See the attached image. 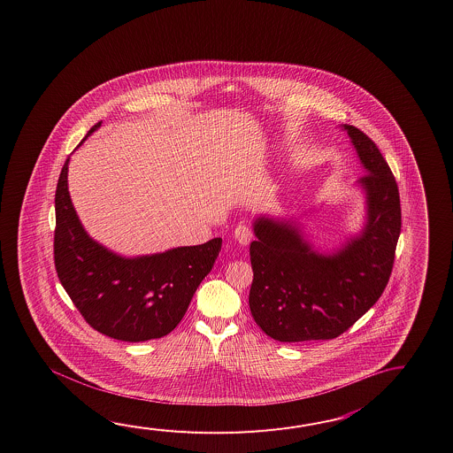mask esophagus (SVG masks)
I'll use <instances>...</instances> for the list:
<instances>
[{"label": "esophagus", "instance_id": "34e87169", "mask_svg": "<svg viewBox=\"0 0 453 453\" xmlns=\"http://www.w3.org/2000/svg\"><path fill=\"white\" fill-rule=\"evenodd\" d=\"M233 236H234V240L238 241L242 246H248L250 240H252V231H250V226H246V225H238V226L234 228Z\"/></svg>", "mask_w": 453, "mask_h": 453}]
</instances>
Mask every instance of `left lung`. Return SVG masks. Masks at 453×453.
<instances>
[{
  "label": "left lung",
  "instance_id": "left-lung-1",
  "mask_svg": "<svg viewBox=\"0 0 453 453\" xmlns=\"http://www.w3.org/2000/svg\"><path fill=\"white\" fill-rule=\"evenodd\" d=\"M366 174V222L340 248L322 252L304 238L299 222L260 215L252 230L250 308L279 342L332 340L365 316L384 293L402 230L400 194L377 145L355 126L342 125Z\"/></svg>",
  "mask_w": 453,
  "mask_h": 453
}]
</instances>
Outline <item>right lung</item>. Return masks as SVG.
<instances>
[{
  "label": "right lung",
  "instance_id": "1",
  "mask_svg": "<svg viewBox=\"0 0 453 453\" xmlns=\"http://www.w3.org/2000/svg\"><path fill=\"white\" fill-rule=\"evenodd\" d=\"M100 126L102 121L82 142ZM68 165L69 157L55 194V267L63 288L87 324L106 337L134 343L168 335L212 270L222 238L137 257L106 250L87 234L77 217L68 191Z\"/></svg>",
  "mask_w": 453,
  "mask_h": 453
}]
</instances>
